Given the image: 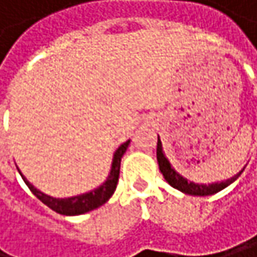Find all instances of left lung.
<instances>
[{
	"mask_svg": "<svg viewBox=\"0 0 257 257\" xmlns=\"http://www.w3.org/2000/svg\"><path fill=\"white\" fill-rule=\"evenodd\" d=\"M157 162H159V170L160 173L163 174L165 180L170 183L173 188L185 193V194H190V196H211V194H216L219 191H222L223 188H226L228 185H231L243 171V168L234 174L231 179H226V180H222V182H214V183H194L188 179H185L182 174H179L174 168L171 166L170 160L166 159L165 153H163V146H162V142L160 139L157 140Z\"/></svg>",
	"mask_w": 257,
	"mask_h": 257,
	"instance_id": "8db88e82",
	"label": "left lung"
}]
</instances>
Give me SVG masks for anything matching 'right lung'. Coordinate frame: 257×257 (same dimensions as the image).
Returning <instances> with one entry per match:
<instances>
[{"instance_id": "right-lung-1", "label": "right lung", "mask_w": 257, "mask_h": 257, "mask_svg": "<svg viewBox=\"0 0 257 257\" xmlns=\"http://www.w3.org/2000/svg\"><path fill=\"white\" fill-rule=\"evenodd\" d=\"M130 142L131 140H126L124 143H121L115 153H114V157H112V163H111V171L107 174L106 180L98 185L97 188L87 191V193H83V194H77V196H72V197H64V199H60V197H52L49 196L43 191H40L38 188L29 182L20 171L24 183L29 186V190L32 191V194L40 199L44 205H47L49 208L54 210L55 213L58 214H64V216H78V214H84L87 211H92L98 206H101L103 203H106L107 200L111 199V196L114 194L115 188H117V183H118V176H120V162H121V157L123 154L126 153L127 146H130Z\"/></svg>"}]
</instances>
